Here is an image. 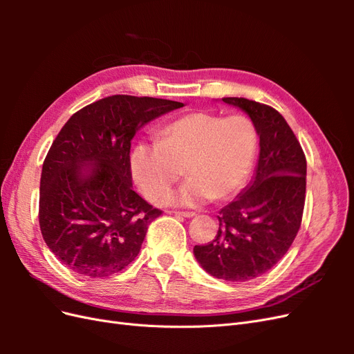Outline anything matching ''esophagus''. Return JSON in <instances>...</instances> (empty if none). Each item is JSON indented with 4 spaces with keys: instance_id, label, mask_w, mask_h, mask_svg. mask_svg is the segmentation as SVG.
<instances>
[{
    "instance_id": "obj_1",
    "label": "esophagus",
    "mask_w": 354,
    "mask_h": 354,
    "mask_svg": "<svg viewBox=\"0 0 354 354\" xmlns=\"http://www.w3.org/2000/svg\"><path fill=\"white\" fill-rule=\"evenodd\" d=\"M174 214L178 217H186V218H192V217L196 216L194 211H174Z\"/></svg>"
}]
</instances>
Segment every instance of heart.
Here are the masks:
<instances>
[{"mask_svg":"<svg viewBox=\"0 0 354 354\" xmlns=\"http://www.w3.org/2000/svg\"><path fill=\"white\" fill-rule=\"evenodd\" d=\"M257 147L259 131L248 116L192 112L164 127L159 142L136 146L131 171L146 198L164 203L186 167L190 178L173 202L199 207L238 194L251 174Z\"/></svg>","mask_w":354,"mask_h":354,"instance_id":"obj_1","label":"heart"}]
</instances>
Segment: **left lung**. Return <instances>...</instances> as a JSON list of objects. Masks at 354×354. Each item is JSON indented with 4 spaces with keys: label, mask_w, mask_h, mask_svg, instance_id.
Masks as SVG:
<instances>
[{
    "label": "left lung",
    "mask_w": 354,
    "mask_h": 354,
    "mask_svg": "<svg viewBox=\"0 0 354 354\" xmlns=\"http://www.w3.org/2000/svg\"><path fill=\"white\" fill-rule=\"evenodd\" d=\"M250 115L260 136L255 177L220 211L214 241L195 245L203 270L229 282L255 279L282 260L301 226L307 162L285 118L272 106L224 97Z\"/></svg>",
    "instance_id": "1"
}]
</instances>
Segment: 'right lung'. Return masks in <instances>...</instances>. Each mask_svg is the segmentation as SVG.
Masks as SVG:
<instances>
[{"label": "right lung", "instance_id": "add662e5", "mask_svg": "<svg viewBox=\"0 0 354 354\" xmlns=\"http://www.w3.org/2000/svg\"><path fill=\"white\" fill-rule=\"evenodd\" d=\"M183 103L115 94L75 112L42 164L39 227L50 251L85 277L121 272L162 211L133 190L134 134Z\"/></svg>", "mask_w": 354, "mask_h": 354}]
</instances>
